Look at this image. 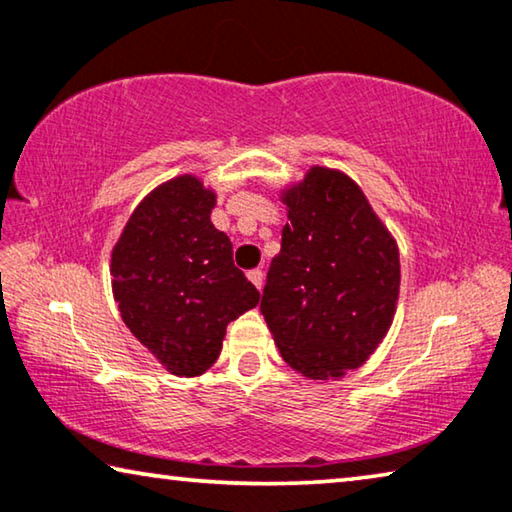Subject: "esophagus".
Listing matches in <instances>:
<instances>
[{
	"instance_id": "esophagus-1",
	"label": "esophagus",
	"mask_w": 512,
	"mask_h": 512,
	"mask_svg": "<svg viewBox=\"0 0 512 512\" xmlns=\"http://www.w3.org/2000/svg\"><path fill=\"white\" fill-rule=\"evenodd\" d=\"M247 279L254 283L258 290H261L263 288V281H265V274H263V270H258V267H256V270H249L247 272Z\"/></svg>"
}]
</instances>
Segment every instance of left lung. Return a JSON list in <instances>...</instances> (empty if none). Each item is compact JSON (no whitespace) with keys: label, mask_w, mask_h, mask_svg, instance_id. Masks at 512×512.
Returning <instances> with one entry per match:
<instances>
[{"label":"left lung","mask_w":512,"mask_h":512,"mask_svg":"<svg viewBox=\"0 0 512 512\" xmlns=\"http://www.w3.org/2000/svg\"><path fill=\"white\" fill-rule=\"evenodd\" d=\"M288 222L261 313L286 364L341 380L387 336L400 293L396 238L348 174L313 167L281 187Z\"/></svg>","instance_id":"obj_1"}]
</instances>
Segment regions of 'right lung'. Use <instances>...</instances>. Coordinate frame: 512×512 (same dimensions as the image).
I'll return each instance as SVG.
<instances>
[{
	"label": "right lung",
	"instance_id": "right-lung-1",
	"mask_svg": "<svg viewBox=\"0 0 512 512\" xmlns=\"http://www.w3.org/2000/svg\"><path fill=\"white\" fill-rule=\"evenodd\" d=\"M217 192L194 174L164 180L132 210L112 249V293L132 336L176 377H199L226 327L261 302L233 265L210 212Z\"/></svg>",
	"mask_w": 512,
	"mask_h": 512
}]
</instances>
